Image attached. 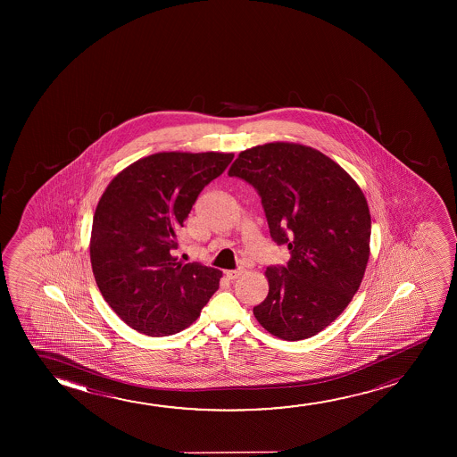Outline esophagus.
I'll return each instance as SVG.
<instances>
[{
    "instance_id": "esophagus-1",
    "label": "esophagus",
    "mask_w": 457,
    "mask_h": 457,
    "mask_svg": "<svg viewBox=\"0 0 457 457\" xmlns=\"http://www.w3.org/2000/svg\"><path fill=\"white\" fill-rule=\"evenodd\" d=\"M244 273V267H238V269L236 270H228V271H226V278H228V279H237L238 276H242Z\"/></svg>"
}]
</instances>
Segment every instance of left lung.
Segmentation results:
<instances>
[{"label": "left lung", "mask_w": 457, "mask_h": 457, "mask_svg": "<svg viewBox=\"0 0 457 457\" xmlns=\"http://www.w3.org/2000/svg\"><path fill=\"white\" fill-rule=\"evenodd\" d=\"M228 175L256 188L270 236L290 250L286 267L265 270L269 295L254 317L276 337H312L362 282L371 234L362 190L323 153L284 142L242 151Z\"/></svg>", "instance_id": "obj_1"}]
</instances>
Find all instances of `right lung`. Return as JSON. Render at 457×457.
I'll return each mask as SVG.
<instances>
[{
  "label": "right lung",
  "instance_id": "right-lung-1",
  "mask_svg": "<svg viewBox=\"0 0 457 457\" xmlns=\"http://www.w3.org/2000/svg\"><path fill=\"white\" fill-rule=\"evenodd\" d=\"M234 154L157 153L115 176L96 206L90 238L95 281L132 329L162 337L186 329L219 290L221 271L173 256L195 201Z\"/></svg>",
  "mask_w": 457,
  "mask_h": 457
}]
</instances>
